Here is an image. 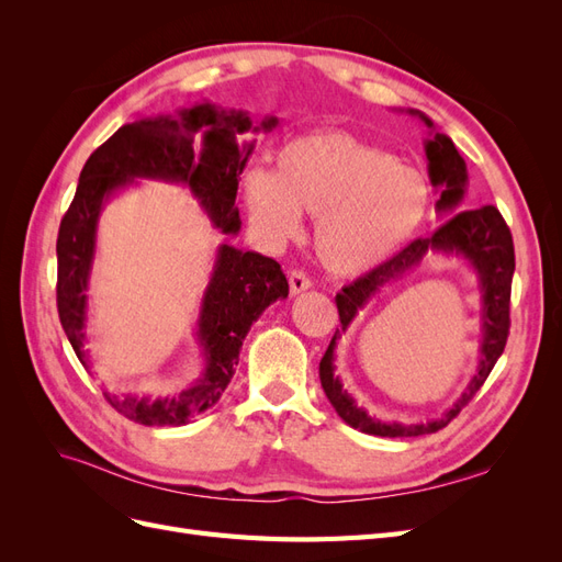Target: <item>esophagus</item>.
Instances as JSON below:
<instances>
[{
    "instance_id": "obj_1",
    "label": "esophagus",
    "mask_w": 562,
    "mask_h": 562,
    "mask_svg": "<svg viewBox=\"0 0 562 562\" xmlns=\"http://www.w3.org/2000/svg\"><path fill=\"white\" fill-rule=\"evenodd\" d=\"M288 285H291V293H293V295H300V293H304V291H310L312 281H310L307 274H304V271L293 269L291 274H288Z\"/></svg>"
}]
</instances>
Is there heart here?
I'll list each match as a JSON object with an SVG mask.
<instances>
[{"label":"heart","mask_w":562,"mask_h":562,"mask_svg":"<svg viewBox=\"0 0 562 562\" xmlns=\"http://www.w3.org/2000/svg\"><path fill=\"white\" fill-rule=\"evenodd\" d=\"M244 201L271 239L297 232L300 213L316 215L314 244L335 274H361L394 255L419 227L427 180L413 166L342 131H316L285 143L277 168L250 171Z\"/></svg>","instance_id":"1"}]
</instances>
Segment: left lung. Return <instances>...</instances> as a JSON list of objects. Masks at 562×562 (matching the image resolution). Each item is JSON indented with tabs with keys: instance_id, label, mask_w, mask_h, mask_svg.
Instances as JSON below:
<instances>
[{
	"instance_id": "1",
	"label": "left lung",
	"mask_w": 562,
	"mask_h": 562,
	"mask_svg": "<svg viewBox=\"0 0 562 562\" xmlns=\"http://www.w3.org/2000/svg\"><path fill=\"white\" fill-rule=\"evenodd\" d=\"M411 114L419 116L424 124L431 128L429 138L424 140V155H427L429 180L436 187L438 201L436 211L446 220L427 239H417L411 246H405L394 258L382 262L380 267L370 269L368 274L359 277L353 283L345 285L342 293H337V312L342 328L335 330L328 351L323 353L318 375L321 386L326 391L335 413L342 417L349 427L359 429L370 436H386V438H407V436H427L438 429L448 427V422L459 415V411L475 396V391L483 386L490 370L495 368L497 359L506 347L508 337V302H512V281L516 269V255H514V239L508 232L502 213L495 206H481V209H467L456 213L462 206L467 194V164L459 157L454 143L446 133H438L431 119L419 110H407ZM446 251L470 262L476 271L482 288V319L484 321V339L482 340V361L480 370L472 379L465 394L460 397L446 416L429 423L417 425H401L400 423H382L370 418L364 408L356 404L346 390L334 375V347L336 339L350 325V321L358 315L364 304L374 296L384 284L400 280L403 276L418 266L427 254Z\"/></svg>"
}]
</instances>
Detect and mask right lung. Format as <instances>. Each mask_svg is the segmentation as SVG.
Listing matches in <instances>:
<instances>
[{"label":"right lung","mask_w":562,"mask_h":562,"mask_svg":"<svg viewBox=\"0 0 562 562\" xmlns=\"http://www.w3.org/2000/svg\"><path fill=\"white\" fill-rule=\"evenodd\" d=\"M277 124V116H265L255 126L241 110L196 103L176 114L124 124L83 164L56 241L58 316L83 368L91 370L83 342L98 220L110 196L135 180L176 182L192 192L220 232L236 236L241 217L234 201L239 176L252 151V143H246L244 135L267 133ZM283 297H288V281L277 260L229 244L217 246L194 333L203 356L199 380L173 396L151 398L103 391L105 398L124 417L145 427H182L225 394L252 321Z\"/></svg>","instance_id":"1"}]
</instances>
